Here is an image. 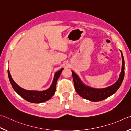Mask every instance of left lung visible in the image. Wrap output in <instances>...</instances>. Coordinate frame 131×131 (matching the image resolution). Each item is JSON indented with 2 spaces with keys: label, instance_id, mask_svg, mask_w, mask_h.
Here are the masks:
<instances>
[{
  "label": "left lung",
  "instance_id": "obj_1",
  "mask_svg": "<svg viewBox=\"0 0 131 131\" xmlns=\"http://www.w3.org/2000/svg\"><path fill=\"white\" fill-rule=\"evenodd\" d=\"M120 52L122 58V67L120 74L117 81L113 84L107 88L97 89L87 86L81 81L78 75L74 71H72L75 90L81 97L91 101L97 102L106 99L114 94L117 91L122 83L124 77V59L122 52L121 50Z\"/></svg>",
  "mask_w": 131,
  "mask_h": 131
}]
</instances>
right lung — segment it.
<instances>
[{
  "label": "right lung",
  "mask_w": 131,
  "mask_h": 131,
  "mask_svg": "<svg viewBox=\"0 0 131 131\" xmlns=\"http://www.w3.org/2000/svg\"><path fill=\"white\" fill-rule=\"evenodd\" d=\"M63 69L64 68H62L58 71L55 72L51 86L47 90L43 91L28 90L20 88L13 79L9 70H8V75L11 86L14 90L16 91V93H17L20 97L24 98L27 101L38 104V103L47 101L53 96L56 89L57 81L60 76Z\"/></svg>",
  "instance_id": "1"
}]
</instances>
